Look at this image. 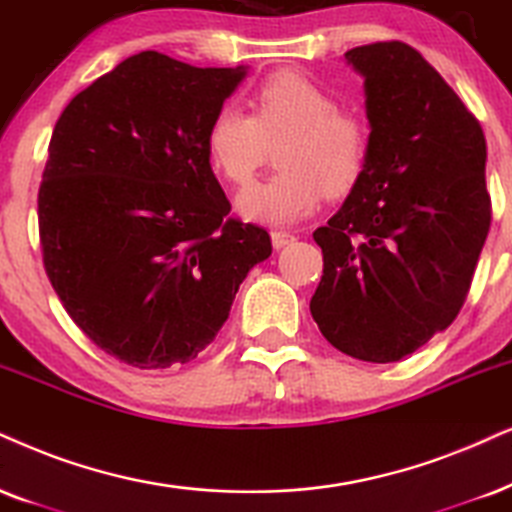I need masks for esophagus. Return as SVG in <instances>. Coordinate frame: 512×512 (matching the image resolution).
<instances>
[{"label":"esophagus","instance_id":"1","mask_svg":"<svg viewBox=\"0 0 512 512\" xmlns=\"http://www.w3.org/2000/svg\"><path fill=\"white\" fill-rule=\"evenodd\" d=\"M297 241V236L293 234V231H271V243H274L276 250L286 248V245H293Z\"/></svg>","mask_w":512,"mask_h":512}]
</instances>
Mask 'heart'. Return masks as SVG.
<instances>
[{
    "instance_id": "1",
    "label": "heart",
    "mask_w": 512,
    "mask_h": 512,
    "mask_svg": "<svg viewBox=\"0 0 512 512\" xmlns=\"http://www.w3.org/2000/svg\"><path fill=\"white\" fill-rule=\"evenodd\" d=\"M252 115L224 106L205 132L210 165L231 184H245L269 146H278V174L252 181L236 196L250 222L293 224L323 198L352 191L366 170L371 129L359 113L338 108L335 96L297 70H276L252 89Z\"/></svg>"
}]
</instances>
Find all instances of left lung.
<instances>
[{
	"mask_svg": "<svg viewBox=\"0 0 512 512\" xmlns=\"http://www.w3.org/2000/svg\"><path fill=\"white\" fill-rule=\"evenodd\" d=\"M364 75L371 153L342 208L314 231L323 276L309 302L323 338L373 364L451 326L491 224L480 120L404 42L349 49Z\"/></svg>",
	"mask_w": 512,
	"mask_h": 512,
	"instance_id": "1",
	"label": "left lung"
}]
</instances>
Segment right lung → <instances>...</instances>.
Returning a JSON list of instances; mask_svg holds the SVG:
<instances>
[{
    "mask_svg": "<svg viewBox=\"0 0 512 512\" xmlns=\"http://www.w3.org/2000/svg\"><path fill=\"white\" fill-rule=\"evenodd\" d=\"M243 77L141 51L56 120L37 196L44 269L70 319L122 364L196 359L271 255L262 226L229 215L205 151Z\"/></svg>",
    "mask_w": 512,
    "mask_h": 512,
    "instance_id": "add662e5",
    "label": "right lung"
}]
</instances>
